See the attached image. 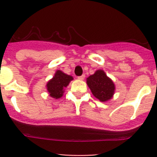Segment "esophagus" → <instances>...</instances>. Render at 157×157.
Masks as SVG:
<instances>
[{"instance_id": "1", "label": "esophagus", "mask_w": 157, "mask_h": 157, "mask_svg": "<svg viewBox=\"0 0 157 157\" xmlns=\"http://www.w3.org/2000/svg\"><path fill=\"white\" fill-rule=\"evenodd\" d=\"M85 77H86L85 75H82L81 76H78V79L82 80V79H84V78H85Z\"/></svg>"}]
</instances>
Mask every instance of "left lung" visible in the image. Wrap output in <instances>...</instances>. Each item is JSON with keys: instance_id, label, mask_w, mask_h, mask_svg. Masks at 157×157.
Listing matches in <instances>:
<instances>
[{"instance_id": "1", "label": "left lung", "mask_w": 157, "mask_h": 157, "mask_svg": "<svg viewBox=\"0 0 157 157\" xmlns=\"http://www.w3.org/2000/svg\"><path fill=\"white\" fill-rule=\"evenodd\" d=\"M86 83L94 97L102 102L111 99L114 94V83L107 77L104 71H97L94 75L87 78Z\"/></svg>"}]
</instances>
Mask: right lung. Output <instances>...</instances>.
<instances>
[{"label":"right lung","instance_id":"obj_1","mask_svg":"<svg viewBox=\"0 0 157 157\" xmlns=\"http://www.w3.org/2000/svg\"><path fill=\"white\" fill-rule=\"evenodd\" d=\"M73 78L64 74L61 71H57L50 81L47 83V90L52 98H58L63 96V89L67 86Z\"/></svg>","mask_w":157,"mask_h":157}]
</instances>
